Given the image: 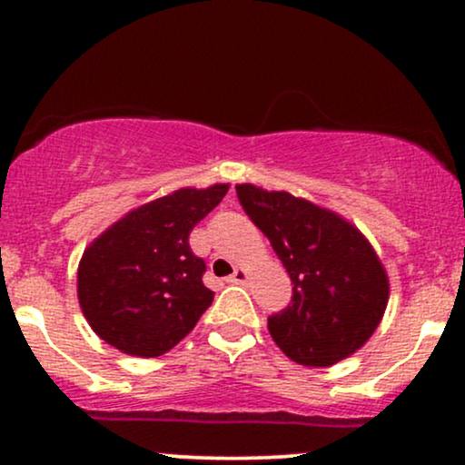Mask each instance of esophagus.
Masks as SVG:
<instances>
[{
    "instance_id": "34e87169",
    "label": "esophagus",
    "mask_w": 465,
    "mask_h": 465,
    "mask_svg": "<svg viewBox=\"0 0 465 465\" xmlns=\"http://www.w3.org/2000/svg\"><path fill=\"white\" fill-rule=\"evenodd\" d=\"M225 282H227V284H242V282H247V271L236 269L232 275L227 277Z\"/></svg>"
}]
</instances>
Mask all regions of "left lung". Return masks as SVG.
Instances as JSON below:
<instances>
[{
	"instance_id": "1",
	"label": "left lung",
	"mask_w": 465,
	"mask_h": 465,
	"mask_svg": "<svg viewBox=\"0 0 465 465\" xmlns=\"http://www.w3.org/2000/svg\"><path fill=\"white\" fill-rule=\"evenodd\" d=\"M236 194L292 282L291 303L269 317L280 350L300 365L328 367L362 348L389 297L387 273L365 236L288 192L242 183Z\"/></svg>"
}]
</instances>
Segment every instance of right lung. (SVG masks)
<instances>
[{
	"mask_svg": "<svg viewBox=\"0 0 465 465\" xmlns=\"http://www.w3.org/2000/svg\"><path fill=\"white\" fill-rule=\"evenodd\" d=\"M229 185L183 188L137 207L83 253L78 302L100 339L153 359L190 334L214 292L203 284L205 260L192 253L190 232Z\"/></svg>",
	"mask_w": 465,
	"mask_h": 465,
	"instance_id": "1",
	"label": "right lung"
}]
</instances>
